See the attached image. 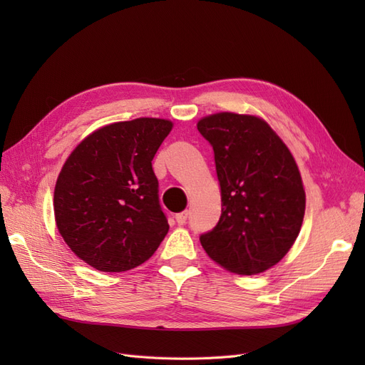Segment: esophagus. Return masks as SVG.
Returning a JSON list of instances; mask_svg holds the SVG:
<instances>
[{
	"label": "esophagus",
	"mask_w": 365,
	"mask_h": 365,
	"mask_svg": "<svg viewBox=\"0 0 365 365\" xmlns=\"http://www.w3.org/2000/svg\"><path fill=\"white\" fill-rule=\"evenodd\" d=\"M187 217H189V212H187V210H185V212L175 215V219H176V222H178V225H184Z\"/></svg>",
	"instance_id": "1"
}]
</instances>
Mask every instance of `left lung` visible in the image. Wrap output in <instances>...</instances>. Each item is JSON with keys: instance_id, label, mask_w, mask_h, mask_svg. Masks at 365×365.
Wrapping results in <instances>:
<instances>
[{"instance_id": "8db88e82", "label": "left lung", "mask_w": 365, "mask_h": 365, "mask_svg": "<svg viewBox=\"0 0 365 365\" xmlns=\"http://www.w3.org/2000/svg\"><path fill=\"white\" fill-rule=\"evenodd\" d=\"M213 146L220 187L217 225L201 245L219 267L256 275L277 264L300 233L306 193L291 150L268 121L216 113L196 123Z\"/></svg>"}]
</instances>
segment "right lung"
I'll return each mask as SVG.
<instances>
[{"label": "right lung", "instance_id": "1", "mask_svg": "<svg viewBox=\"0 0 365 365\" xmlns=\"http://www.w3.org/2000/svg\"><path fill=\"white\" fill-rule=\"evenodd\" d=\"M173 123L140 117L85 137L54 187V220L65 244L97 271L121 272L152 257L169 231L152 160Z\"/></svg>", "mask_w": 365, "mask_h": 365}]
</instances>
